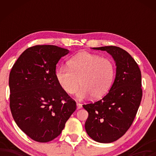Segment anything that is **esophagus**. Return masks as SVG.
I'll list each match as a JSON object with an SVG mask.
<instances>
[{
  "mask_svg": "<svg viewBox=\"0 0 156 156\" xmlns=\"http://www.w3.org/2000/svg\"><path fill=\"white\" fill-rule=\"evenodd\" d=\"M76 107H77V109H80V108H82V104L80 103H76Z\"/></svg>",
  "mask_w": 156,
  "mask_h": 156,
  "instance_id": "obj_1",
  "label": "esophagus"
}]
</instances>
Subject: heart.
Masks as SVG:
<instances>
[{"label":"heart","instance_id":"obj_1","mask_svg":"<svg viewBox=\"0 0 156 156\" xmlns=\"http://www.w3.org/2000/svg\"><path fill=\"white\" fill-rule=\"evenodd\" d=\"M68 67L57 69L55 76L62 89L68 94L77 92L80 99L90 95L99 99L112 87L115 74L114 63L109 59L89 52H80L68 62Z\"/></svg>","mask_w":156,"mask_h":156}]
</instances>
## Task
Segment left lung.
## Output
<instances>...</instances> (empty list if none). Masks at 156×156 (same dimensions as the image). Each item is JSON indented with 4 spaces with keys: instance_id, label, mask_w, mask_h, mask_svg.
I'll use <instances>...</instances> for the list:
<instances>
[{
    "instance_id": "1",
    "label": "left lung",
    "mask_w": 156,
    "mask_h": 156,
    "mask_svg": "<svg viewBox=\"0 0 156 156\" xmlns=\"http://www.w3.org/2000/svg\"><path fill=\"white\" fill-rule=\"evenodd\" d=\"M93 49L109 53L116 65V78L107 94L83 105L89 113L87 134L95 141L108 144L122 137L133 122L143 96L141 72L133 57L119 47Z\"/></svg>"
}]
</instances>
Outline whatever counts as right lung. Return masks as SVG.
<instances>
[{
	"mask_svg": "<svg viewBox=\"0 0 156 156\" xmlns=\"http://www.w3.org/2000/svg\"><path fill=\"white\" fill-rule=\"evenodd\" d=\"M69 53L55 45H35L23 52L9 76L10 108L18 126L32 139L50 141L60 135L76 110V101L57 82L56 65Z\"/></svg>",
	"mask_w": 156,
	"mask_h": 156,
	"instance_id": "add662e5",
	"label": "right lung"
}]
</instances>
